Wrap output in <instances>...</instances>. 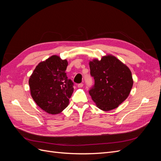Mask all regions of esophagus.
I'll use <instances>...</instances> for the list:
<instances>
[{
  "instance_id": "esophagus-1",
  "label": "esophagus",
  "mask_w": 161,
  "mask_h": 161,
  "mask_svg": "<svg viewBox=\"0 0 161 161\" xmlns=\"http://www.w3.org/2000/svg\"><path fill=\"white\" fill-rule=\"evenodd\" d=\"M77 86H78V87H79V88H81V87L83 86V84H82V83H80V84L78 85Z\"/></svg>"
}]
</instances>
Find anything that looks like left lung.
<instances>
[{
    "mask_svg": "<svg viewBox=\"0 0 161 161\" xmlns=\"http://www.w3.org/2000/svg\"><path fill=\"white\" fill-rule=\"evenodd\" d=\"M89 67L95 79L89 94L97 108L105 111L118 108L128 98L133 86L129 68L112 55L90 61Z\"/></svg>",
    "mask_w": 161,
    "mask_h": 161,
    "instance_id": "8db88e82",
    "label": "left lung"
}]
</instances>
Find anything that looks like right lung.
Returning <instances> with one entry per match:
<instances>
[{"instance_id": "right-lung-1", "label": "right lung", "mask_w": 161, "mask_h": 161, "mask_svg": "<svg viewBox=\"0 0 161 161\" xmlns=\"http://www.w3.org/2000/svg\"><path fill=\"white\" fill-rule=\"evenodd\" d=\"M67 66L66 60L52 56L39 63L29 80L33 99L48 114H60L69 104L74 83L67 77Z\"/></svg>"}]
</instances>
